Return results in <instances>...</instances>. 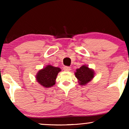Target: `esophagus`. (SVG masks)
<instances>
[{
	"label": "esophagus",
	"mask_w": 129,
	"mask_h": 129,
	"mask_svg": "<svg viewBox=\"0 0 129 129\" xmlns=\"http://www.w3.org/2000/svg\"><path fill=\"white\" fill-rule=\"evenodd\" d=\"M63 70H64V71H66V72H69V71L70 70V67L67 66H65L64 67H63Z\"/></svg>",
	"instance_id": "obj_1"
}]
</instances>
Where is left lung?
<instances>
[{
	"mask_svg": "<svg viewBox=\"0 0 129 129\" xmlns=\"http://www.w3.org/2000/svg\"><path fill=\"white\" fill-rule=\"evenodd\" d=\"M75 75L79 85H85L93 79L95 73L92 69H90L86 65H83L79 69H76Z\"/></svg>",
	"mask_w": 129,
	"mask_h": 129,
	"instance_id": "left-lung-1",
	"label": "left lung"
}]
</instances>
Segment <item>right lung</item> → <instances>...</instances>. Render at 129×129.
Returning a JSON list of instances; mask_svg holds the SVG:
<instances>
[{
	"mask_svg": "<svg viewBox=\"0 0 129 129\" xmlns=\"http://www.w3.org/2000/svg\"><path fill=\"white\" fill-rule=\"evenodd\" d=\"M61 71L59 67L47 65L39 70L36 75V80L40 85L45 88H50L56 84L57 74Z\"/></svg>",
	"mask_w": 129,
	"mask_h": 129,
	"instance_id": "add662e5",
	"label": "right lung"
}]
</instances>
